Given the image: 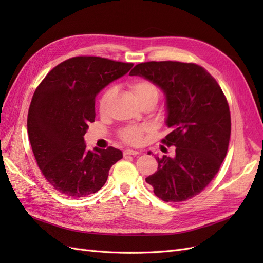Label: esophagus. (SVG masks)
<instances>
[{
  "instance_id": "esophagus-1",
  "label": "esophagus",
  "mask_w": 263,
  "mask_h": 263,
  "mask_svg": "<svg viewBox=\"0 0 263 263\" xmlns=\"http://www.w3.org/2000/svg\"><path fill=\"white\" fill-rule=\"evenodd\" d=\"M124 155L127 156V155H130V156H136V155H139V151L138 150H133V149H127L124 151Z\"/></svg>"
}]
</instances>
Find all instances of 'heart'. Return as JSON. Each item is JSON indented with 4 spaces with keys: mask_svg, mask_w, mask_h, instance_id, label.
Instances as JSON below:
<instances>
[{
    "mask_svg": "<svg viewBox=\"0 0 263 263\" xmlns=\"http://www.w3.org/2000/svg\"><path fill=\"white\" fill-rule=\"evenodd\" d=\"M129 89L134 95L135 100L138 102V104L144 101H154L155 103L158 101L159 97V90L158 87L148 80L145 79H137L134 80L129 84ZM114 95V89H108L104 94L102 95L100 100V110L104 112L107 107L109 100L112 99ZM146 130L145 127H138V126H130L126 127L125 129L122 130L121 137L124 141L128 142L132 145H137L141 141L142 134Z\"/></svg>",
    "mask_w": 263,
    "mask_h": 263,
    "instance_id": "heart-1",
    "label": "heart"
}]
</instances>
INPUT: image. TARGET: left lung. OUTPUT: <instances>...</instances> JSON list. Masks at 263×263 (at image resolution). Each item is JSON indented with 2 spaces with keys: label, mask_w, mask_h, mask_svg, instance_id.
Segmentation results:
<instances>
[{
  "label": "left lung",
  "mask_w": 263,
  "mask_h": 263,
  "mask_svg": "<svg viewBox=\"0 0 263 263\" xmlns=\"http://www.w3.org/2000/svg\"><path fill=\"white\" fill-rule=\"evenodd\" d=\"M129 76L144 78L163 91L171 133L161 141L176 147L172 158L156 157L158 170L146 182L164 202L192 198L210 184L227 154L232 122L224 93L195 63L149 61L135 66Z\"/></svg>",
  "instance_id": "obj_1"
}]
</instances>
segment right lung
Returning a JSON list of instances; mask_svg holds the SVG:
<instances>
[{"label":"right lung","instance_id":"right-lung-1","mask_svg":"<svg viewBox=\"0 0 263 263\" xmlns=\"http://www.w3.org/2000/svg\"><path fill=\"white\" fill-rule=\"evenodd\" d=\"M101 57H73L54 67L30 102L27 132L39 169L54 190L80 198L105 184L123 158L119 149L86 150L84 135L95 118V98L133 68Z\"/></svg>","mask_w":263,"mask_h":263}]
</instances>
